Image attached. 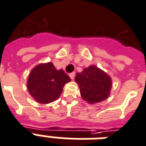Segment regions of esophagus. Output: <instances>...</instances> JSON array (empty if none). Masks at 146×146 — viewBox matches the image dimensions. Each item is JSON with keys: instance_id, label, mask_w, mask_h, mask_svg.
Returning a JSON list of instances; mask_svg holds the SVG:
<instances>
[{"instance_id": "esophagus-1", "label": "esophagus", "mask_w": 146, "mask_h": 146, "mask_svg": "<svg viewBox=\"0 0 146 146\" xmlns=\"http://www.w3.org/2000/svg\"><path fill=\"white\" fill-rule=\"evenodd\" d=\"M75 75H76L75 72H73V73H71L70 74V77L71 78V80H73V79L75 78Z\"/></svg>"}]
</instances>
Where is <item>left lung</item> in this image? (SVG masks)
I'll list each match as a JSON object with an SVG mask.
<instances>
[{
	"instance_id": "obj_1",
	"label": "left lung",
	"mask_w": 146,
	"mask_h": 146,
	"mask_svg": "<svg viewBox=\"0 0 146 146\" xmlns=\"http://www.w3.org/2000/svg\"><path fill=\"white\" fill-rule=\"evenodd\" d=\"M75 81L79 86L81 97L90 104L100 103L109 97L112 80L107 73L96 66L83 69L76 74Z\"/></svg>"
}]
</instances>
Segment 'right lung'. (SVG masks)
Masks as SVG:
<instances>
[{
  "label": "right lung",
  "instance_id": "1",
  "mask_svg": "<svg viewBox=\"0 0 146 146\" xmlns=\"http://www.w3.org/2000/svg\"><path fill=\"white\" fill-rule=\"evenodd\" d=\"M70 78L63 70H57L52 63H40L29 74L27 90L39 103H50L60 97L66 83Z\"/></svg>",
  "mask_w": 146,
  "mask_h": 146
}]
</instances>
